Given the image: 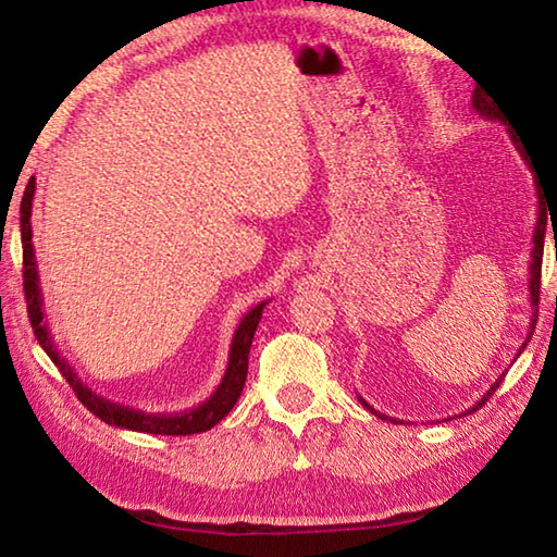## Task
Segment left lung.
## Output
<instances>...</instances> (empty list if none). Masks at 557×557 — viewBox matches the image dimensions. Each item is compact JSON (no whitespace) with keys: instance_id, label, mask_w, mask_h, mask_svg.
Returning <instances> with one entry per match:
<instances>
[{"instance_id":"obj_1","label":"left lung","mask_w":557,"mask_h":557,"mask_svg":"<svg viewBox=\"0 0 557 557\" xmlns=\"http://www.w3.org/2000/svg\"><path fill=\"white\" fill-rule=\"evenodd\" d=\"M471 106H474V110L476 112H482L484 117H494V110H492V102H488L484 96H471ZM508 135H511V143L516 145V149H518V154H521L523 159H525V164L531 166V162H528V157H525V152L521 149V145H518V137L513 135V129H508ZM533 169V166H531ZM535 191H539V219H535V231H533V252H531V280H528V292H531V307H533V317H531V324H528V336H525V342H523V346L518 348V356H521V351L523 348L528 346V342H531V336H533V329H535V322H539V299H541V265H543V240H545V225H548V211H545V201H543V194H541V188H539V182H535ZM504 375L506 373H502L498 375V379L494 381V385L492 388H488L486 393H484V398L482 400H476V405H471L469 410H465L461 414H469V412H476L479 408H482V405L492 398V395L496 393V388L498 385H502V381H504ZM358 400L363 403V408H369L375 418H381V420H391V422H395L393 418H388V414H383V412H379V410H373L369 403H366L361 395H358Z\"/></svg>"}]
</instances>
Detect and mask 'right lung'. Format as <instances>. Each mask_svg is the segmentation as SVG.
I'll use <instances>...</instances> for the list:
<instances>
[{
    "label": "right lung",
    "instance_id": "add662e5",
    "mask_svg": "<svg viewBox=\"0 0 557 557\" xmlns=\"http://www.w3.org/2000/svg\"><path fill=\"white\" fill-rule=\"evenodd\" d=\"M34 191H36V178L32 176L29 184H26V191L22 196V248H24V295H26V312L32 319V329L36 338L46 354H49L51 361L59 366L63 379L69 381L73 393L78 395V400L86 405V408L98 414L102 422L115 428L135 430V432H147V435H196V432L211 430L233 410V405L238 403L245 379H248V354L252 336H256V329L260 324L262 309H265L268 301H260L250 309L248 314L240 319L238 329H235L233 342H231V354H228V369L219 388L211 395L209 400L196 405L191 410L164 414V412H145L137 408H129V405L112 403L102 398L90 385L78 379V373L73 371V366L61 356L59 346L53 344V336L49 332V324H46L44 314V297H41V285H39V270H36V256H34V243H32V203H34Z\"/></svg>",
    "mask_w": 557,
    "mask_h": 557
}]
</instances>
